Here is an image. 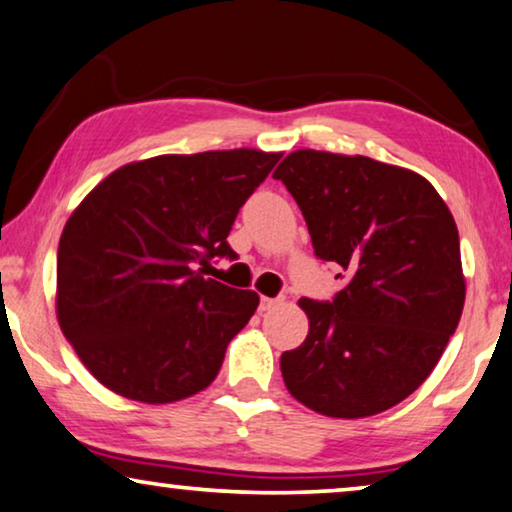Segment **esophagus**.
<instances>
[{
    "label": "esophagus",
    "instance_id": "1",
    "mask_svg": "<svg viewBox=\"0 0 512 512\" xmlns=\"http://www.w3.org/2000/svg\"><path fill=\"white\" fill-rule=\"evenodd\" d=\"M284 298L277 296V298H261V312H268V310H275L277 305H282Z\"/></svg>",
    "mask_w": 512,
    "mask_h": 512
}]
</instances>
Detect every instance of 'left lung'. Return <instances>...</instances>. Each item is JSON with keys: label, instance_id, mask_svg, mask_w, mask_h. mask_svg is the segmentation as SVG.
<instances>
[{"label": "left lung", "instance_id": "8db88e82", "mask_svg": "<svg viewBox=\"0 0 512 512\" xmlns=\"http://www.w3.org/2000/svg\"><path fill=\"white\" fill-rule=\"evenodd\" d=\"M272 177L298 202L317 258L349 275L333 300L300 298L310 333L282 354L286 389L326 417L394 408L431 375L464 310L450 209L417 172L366 156L300 149Z\"/></svg>", "mask_w": 512, "mask_h": 512}]
</instances>
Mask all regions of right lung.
I'll list each match as a JSON object with an SVG mask.
<instances>
[{
    "mask_svg": "<svg viewBox=\"0 0 512 512\" xmlns=\"http://www.w3.org/2000/svg\"><path fill=\"white\" fill-rule=\"evenodd\" d=\"M282 153L156 156L123 165L69 216L58 247V321L95 380L142 403H174L219 375L258 293L205 277L230 258L240 207Z\"/></svg>",
    "mask_w": 512,
    "mask_h": 512,
    "instance_id": "1",
    "label": "right lung"
}]
</instances>
